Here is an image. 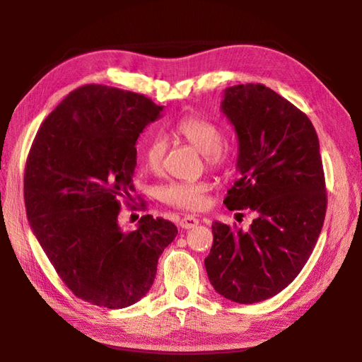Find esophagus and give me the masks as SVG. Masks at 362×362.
<instances>
[{
  "mask_svg": "<svg viewBox=\"0 0 362 362\" xmlns=\"http://www.w3.org/2000/svg\"><path fill=\"white\" fill-rule=\"evenodd\" d=\"M199 224V219L193 214H187V216H183L180 219V227L182 228H194Z\"/></svg>",
  "mask_w": 362,
  "mask_h": 362,
  "instance_id": "esophagus-1",
  "label": "esophagus"
}]
</instances>
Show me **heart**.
I'll return each instance as SVG.
<instances>
[{
	"mask_svg": "<svg viewBox=\"0 0 362 362\" xmlns=\"http://www.w3.org/2000/svg\"><path fill=\"white\" fill-rule=\"evenodd\" d=\"M173 132L204 153L210 166H224L232 157V146L222 138V129L216 121L204 115H187L173 127ZM166 152V140L161 135H152L144 144L143 160L146 168L157 173ZM209 182H171L160 189V199L177 209L197 211L206 205Z\"/></svg>",
	"mask_w": 362,
	"mask_h": 362,
	"instance_id": "obj_1",
	"label": "heart"
}]
</instances>
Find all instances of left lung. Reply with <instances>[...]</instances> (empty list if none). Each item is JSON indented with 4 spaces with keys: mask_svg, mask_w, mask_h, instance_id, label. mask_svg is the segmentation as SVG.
Returning a JSON list of instances; mask_svg holds the SVG:
<instances>
[{
    "mask_svg": "<svg viewBox=\"0 0 362 362\" xmlns=\"http://www.w3.org/2000/svg\"><path fill=\"white\" fill-rule=\"evenodd\" d=\"M221 109L240 146V179L224 204L257 218L245 232L213 222L205 269L222 297L257 303L292 283L317 243L327 211L319 138L302 110L263 83L228 87Z\"/></svg>",
    "mask_w": 362,
    "mask_h": 362,
    "instance_id": "1",
    "label": "left lung"
}]
</instances>
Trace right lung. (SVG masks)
Returning <instances> with one entry per match:
<instances>
[{"label": "right lung", "mask_w": 362, "mask_h": 362, "mask_svg": "<svg viewBox=\"0 0 362 362\" xmlns=\"http://www.w3.org/2000/svg\"><path fill=\"white\" fill-rule=\"evenodd\" d=\"M161 110L144 95L87 83L48 115L30 146V228L68 289L91 305L126 308L148 294L177 235L151 214L129 232L118 224L122 202L134 199L136 140Z\"/></svg>", "instance_id": "obj_1"}]
</instances>
